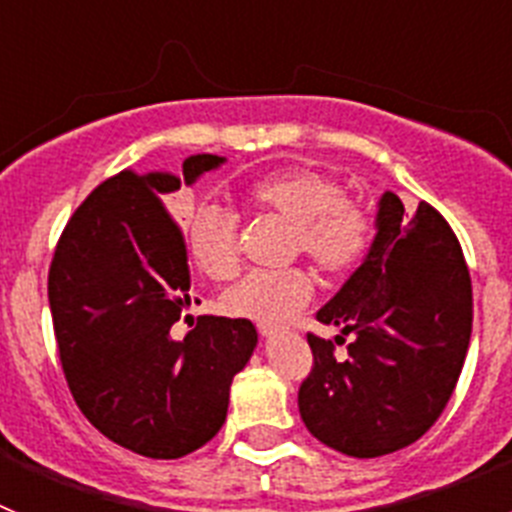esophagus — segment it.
<instances>
[{
  "mask_svg": "<svg viewBox=\"0 0 512 512\" xmlns=\"http://www.w3.org/2000/svg\"><path fill=\"white\" fill-rule=\"evenodd\" d=\"M256 328H259L261 336H271V333H277L279 325L277 323H259V325H256Z\"/></svg>",
  "mask_w": 512,
  "mask_h": 512,
  "instance_id": "1",
  "label": "esophagus"
}]
</instances>
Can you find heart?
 <instances>
[{
  "label": "heart",
  "instance_id": "obj_1",
  "mask_svg": "<svg viewBox=\"0 0 512 512\" xmlns=\"http://www.w3.org/2000/svg\"><path fill=\"white\" fill-rule=\"evenodd\" d=\"M243 202L256 215H274L292 225L289 248L305 253L328 279H346L366 261L377 238V220L359 200L346 197L338 176L310 166L274 171L243 192ZM187 248L194 266L215 279L235 277L241 266L235 215L215 202H205L187 220ZM312 297L310 271L292 266L279 271H251L225 289L223 310L233 318L279 323L302 310Z\"/></svg>",
  "mask_w": 512,
  "mask_h": 512
}]
</instances>
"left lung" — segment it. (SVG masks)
Instances as JSON below:
<instances>
[{"instance_id":"1","label":"left lung","mask_w":512,"mask_h":512,"mask_svg":"<svg viewBox=\"0 0 512 512\" xmlns=\"http://www.w3.org/2000/svg\"><path fill=\"white\" fill-rule=\"evenodd\" d=\"M320 323L351 333L346 359L307 333L312 369L300 384L307 431L356 459L418 441L443 413L472 336V279L459 238L441 212L405 210L384 192L377 238L364 264L323 310Z\"/></svg>"}]
</instances>
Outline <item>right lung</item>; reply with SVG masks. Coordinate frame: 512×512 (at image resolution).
I'll use <instances>...</instances> for the list:
<instances>
[{
  "mask_svg": "<svg viewBox=\"0 0 512 512\" xmlns=\"http://www.w3.org/2000/svg\"><path fill=\"white\" fill-rule=\"evenodd\" d=\"M223 161L200 153L184 161L182 176H110L76 207L48 271L76 405L102 436L148 459L192 454L223 428L230 384L259 341L246 318L184 315L187 243L164 197ZM182 317L193 330L174 339Z\"/></svg>",
  "mask_w": 512,
  "mask_h": 512,
  "instance_id": "1",
  "label": "right lung"
}]
</instances>
